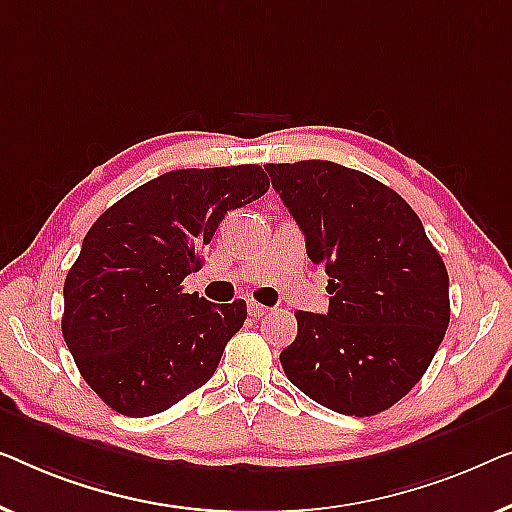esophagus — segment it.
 I'll use <instances>...</instances> for the list:
<instances>
[{
	"instance_id": "esophagus-1",
	"label": "esophagus",
	"mask_w": 512,
	"mask_h": 512,
	"mask_svg": "<svg viewBox=\"0 0 512 512\" xmlns=\"http://www.w3.org/2000/svg\"><path fill=\"white\" fill-rule=\"evenodd\" d=\"M248 313L253 315V318H262V315L269 313V308L262 306V304H257V301H248Z\"/></svg>"
}]
</instances>
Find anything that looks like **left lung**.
<instances>
[{
    "instance_id": "8db88e82",
    "label": "left lung",
    "mask_w": 512,
    "mask_h": 512,
    "mask_svg": "<svg viewBox=\"0 0 512 512\" xmlns=\"http://www.w3.org/2000/svg\"><path fill=\"white\" fill-rule=\"evenodd\" d=\"M306 253L325 264L329 311L294 313L285 376L341 415L394 406L429 369L450 322V278L392 187L336 162L266 164Z\"/></svg>"
}]
</instances>
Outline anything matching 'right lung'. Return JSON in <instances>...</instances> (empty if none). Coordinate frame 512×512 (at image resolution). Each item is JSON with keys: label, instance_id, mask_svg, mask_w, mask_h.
Wrapping results in <instances>:
<instances>
[{"label": "right lung", "instance_id": "obj_1", "mask_svg": "<svg viewBox=\"0 0 512 512\" xmlns=\"http://www.w3.org/2000/svg\"><path fill=\"white\" fill-rule=\"evenodd\" d=\"M269 190L257 164L176 169L99 215L64 280L62 336L85 383L127 417L162 413L208 383L246 301L183 292L227 211Z\"/></svg>", "mask_w": 512, "mask_h": 512}]
</instances>
